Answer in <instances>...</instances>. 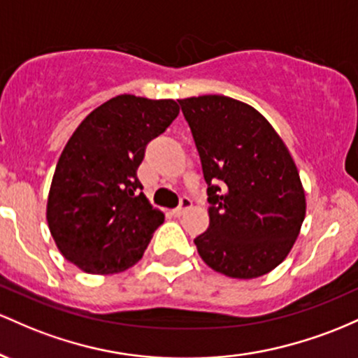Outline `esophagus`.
<instances>
[{"mask_svg":"<svg viewBox=\"0 0 358 358\" xmlns=\"http://www.w3.org/2000/svg\"><path fill=\"white\" fill-rule=\"evenodd\" d=\"M191 206H192V201H191V198H187V196H182V198H180L179 206L176 208V210H174V215H176V216L184 215V213H186L187 210H189Z\"/></svg>","mask_w":358,"mask_h":358,"instance_id":"esophagus-1","label":"esophagus"}]
</instances>
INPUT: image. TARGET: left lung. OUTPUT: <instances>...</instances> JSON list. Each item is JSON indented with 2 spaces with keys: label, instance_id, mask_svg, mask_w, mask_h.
I'll use <instances>...</instances> for the list:
<instances>
[{
  "label": "left lung",
  "instance_id": "1",
  "mask_svg": "<svg viewBox=\"0 0 358 358\" xmlns=\"http://www.w3.org/2000/svg\"><path fill=\"white\" fill-rule=\"evenodd\" d=\"M208 184L210 227L194 243L213 271L254 279L286 259L306 215L299 172L271 123L228 96L179 99Z\"/></svg>",
  "mask_w": 358,
  "mask_h": 358
}]
</instances>
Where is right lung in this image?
I'll list each match as a JSON object with an SVG mask.
<instances>
[{"label": "right lung", "mask_w": 358, "mask_h": 358, "mask_svg": "<svg viewBox=\"0 0 358 358\" xmlns=\"http://www.w3.org/2000/svg\"><path fill=\"white\" fill-rule=\"evenodd\" d=\"M179 115L172 99L122 94L84 118L64 147L47 201L60 254L90 274H115L142 259L164 215L142 192L136 169L147 143Z\"/></svg>", "instance_id": "obj_1"}]
</instances>
